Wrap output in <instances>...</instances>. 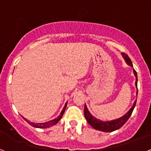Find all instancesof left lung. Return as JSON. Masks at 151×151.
Listing matches in <instances>:
<instances>
[{"label":"left lung","instance_id":"left-lung-1","mask_svg":"<svg viewBox=\"0 0 151 151\" xmlns=\"http://www.w3.org/2000/svg\"><path fill=\"white\" fill-rule=\"evenodd\" d=\"M122 56L123 57V59L125 60V62L129 66H130L131 67H133L132 63V60H130L129 56L127 54H124V53H122ZM133 73H134V76H135V87L137 88V91H138V87H137V85H138V76H137V73H136V71L134 69H133ZM136 94H138V91L136 92ZM136 101H137V100L133 104L132 107L131 108L130 110L125 113V115L122 116L120 118L116 119H113V120L102 121L98 119L95 118V117L91 115V113L88 110V107L86 106V104H85V108H84V114H85V119H86V120L89 123V125L91 127L94 128V129L101 131V132H113V131H116L117 129H120L122 125L127 122V120L129 119V117L131 116L132 113L134 106H135Z\"/></svg>","mask_w":151,"mask_h":151}]
</instances>
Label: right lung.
<instances>
[{"label": "right lung", "mask_w": 151, "mask_h": 151, "mask_svg": "<svg viewBox=\"0 0 151 151\" xmlns=\"http://www.w3.org/2000/svg\"><path fill=\"white\" fill-rule=\"evenodd\" d=\"M66 105H67V102L66 103L65 106H64L63 108L62 111H61V113H60V114L59 116H57V118H55L54 119H52V120L48 121V122H42V123H35V122H30V121H28L27 119H26L25 118H23V119L26 121V122H28V123L29 124V125H31L32 126H33V127L39 128V129H47V128H49V127H50V126H52V125H55V124H57V122L60 120L61 118H62V116H63V115L64 112H65V110H66Z\"/></svg>", "instance_id": "add662e5"}]
</instances>
